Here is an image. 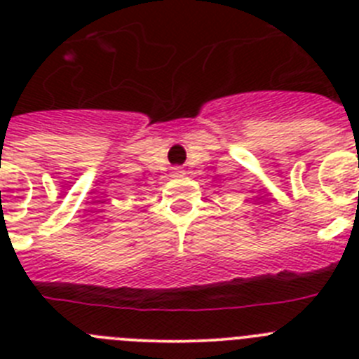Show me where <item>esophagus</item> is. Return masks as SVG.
<instances>
[{
  "mask_svg": "<svg viewBox=\"0 0 359 359\" xmlns=\"http://www.w3.org/2000/svg\"><path fill=\"white\" fill-rule=\"evenodd\" d=\"M172 174H174V176H180V174H182V170H180V167H174Z\"/></svg>",
  "mask_w": 359,
  "mask_h": 359,
  "instance_id": "1",
  "label": "esophagus"
}]
</instances>
